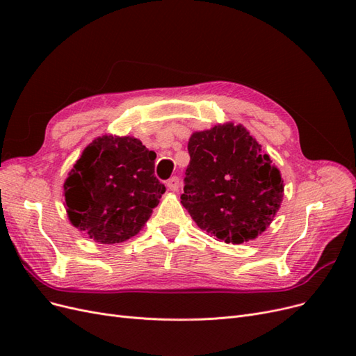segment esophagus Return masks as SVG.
<instances>
[{"label": "esophagus", "instance_id": "1", "mask_svg": "<svg viewBox=\"0 0 356 356\" xmlns=\"http://www.w3.org/2000/svg\"><path fill=\"white\" fill-rule=\"evenodd\" d=\"M166 186L170 191H177L178 187H179V178L178 177H172L166 181Z\"/></svg>", "mask_w": 356, "mask_h": 356}]
</instances>
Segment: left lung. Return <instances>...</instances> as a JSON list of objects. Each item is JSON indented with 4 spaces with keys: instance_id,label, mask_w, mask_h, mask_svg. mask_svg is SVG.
Wrapping results in <instances>:
<instances>
[{
    "instance_id": "left-lung-1",
    "label": "left lung",
    "mask_w": 356,
    "mask_h": 356,
    "mask_svg": "<svg viewBox=\"0 0 356 356\" xmlns=\"http://www.w3.org/2000/svg\"><path fill=\"white\" fill-rule=\"evenodd\" d=\"M181 203L199 229L225 243L255 239L284 197L281 172L243 126L195 132Z\"/></svg>"
}]
</instances>
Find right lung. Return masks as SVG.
Returning a JSON list of instances; mask_svg holds the SVG:
<instances>
[{
	"instance_id": "right-lung-1",
	"label": "right lung",
	"mask_w": 356,
	"mask_h": 356,
	"mask_svg": "<svg viewBox=\"0 0 356 356\" xmlns=\"http://www.w3.org/2000/svg\"><path fill=\"white\" fill-rule=\"evenodd\" d=\"M154 160L156 153L136 138H96L63 184L74 227L108 245L138 234L166 191L154 177Z\"/></svg>"
}]
</instances>
